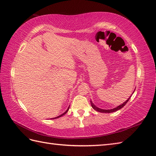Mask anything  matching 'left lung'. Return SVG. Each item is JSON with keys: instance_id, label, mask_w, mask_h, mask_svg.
Listing matches in <instances>:
<instances>
[{"instance_id": "obj_1", "label": "left lung", "mask_w": 156, "mask_h": 156, "mask_svg": "<svg viewBox=\"0 0 156 156\" xmlns=\"http://www.w3.org/2000/svg\"><path fill=\"white\" fill-rule=\"evenodd\" d=\"M134 91H135V90H134ZM134 91H133V93H134ZM133 93H132V94H133ZM131 97V95L126 100L125 102H124L123 103H122V104H121L119 106H117V107H115V108L112 109H100V108H99V107H98L97 106H95L94 104H93V103L92 102V101H90V102H91V107H93V109H95V111H97V112H100V113H112V112H116V111L119 110L120 109H122V107H123L124 106H125V105L127 103V101H129V99H130Z\"/></svg>"}]
</instances>
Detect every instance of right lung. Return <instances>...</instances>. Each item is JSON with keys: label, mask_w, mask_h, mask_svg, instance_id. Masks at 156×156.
Returning a JSON list of instances; mask_svg holds the SVG:
<instances>
[{"label": "right lung", "mask_w": 156, "mask_h": 156, "mask_svg": "<svg viewBox=\"0 0 156 156\" xmlns=\"http://www.w3.org/2000/svg\"><path fill=\"white\" fill-rule=\"evenodd\" d=\"M69 107H68L67 109L66 110V112H64L63 114H61V115H58V116H57V117H54V118H52V119H57V118H58V117H62V116H63V115H64L65 114H66V113H67V112H68V111H69Z\"/></svg>", "instance_id": "1"}]
</instances>
